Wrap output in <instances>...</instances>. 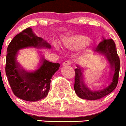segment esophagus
Returning <instances> with one entry per match:
<instances>
[{
  "mask_svg": "<svg viewBox=\"0 0 126 126\" xmlns=\"http://www.w3.org/2000/svg\"><path fill=\"white\" fill-rule=\"evenodd\" d=\"M70 65H72V63H71V62L68 61H66L63 63V66H69Z\"/></svg>",
  "mask_w": 126,
  "mask_h": 126,
  "instance_id": "esophagus-1",
  "label": "esophagus"
}]
</instances>
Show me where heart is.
Wrapping results in <instances>:
<instances>
[{"label":"heart","mask_w":126,"mask_h":126,"mask_svg":"<svg viewBox=\"0 0 126 126\" xmlns=\"http://www.w3.org/2000/svg\"><path fill=\"white\" fill-rule=\"evenodd\" d=\"M90 42L91 40L89 37L82 35H77L65 39L63 41V45L68 50L76 51L86 47ZM56 48H58V47H56ZM81 56L82 58H86L88 56V52H84Z\"/></svg>","instance_id":"heart-1"}]
</instances>
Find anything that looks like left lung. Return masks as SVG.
<instances>
[{
  "label": "left lung",
  "instance_id": "1",
  "mask_svg": "<svg viewBox=\"0 0 126 126\" xmlns=\"http://www.w3.org/2000/svg\"><path fill=\"white\" fill-rule=\"evenodd\" d=\"M95 52L99 53L107 58V60L110 63L111 68L114 71V74L112 76L111 81L108 86L100 90L92 91L84 84L82 68L79 65H77V68L75 70V77L74 89L77 95L79 98L86 100H98L104 97L111 93L116 88L118 82L120 61L117 53L115 43L113 40L103 38L102 40L95 49Z\"/></svg>",
  "mask_w": 126,
  "mask_h": 126
}]
</instances>
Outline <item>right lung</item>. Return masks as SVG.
<instances>
[{
  "label": "right lung",
  "mask_w": 126,
  "mask_h": 126,
  "mask_svg": "<svg viewBox=\"0 0 126 126\" xmlns=\"http://www.w3.org/2000/svg\"><path fill=\"white\" fill-rule=\"evenodd\" d=\"M29 47L51 48L50 45L36 36L28 27L13 38L7 48L5 73L13 94L19 99L36 102L47 96L50 89L51 78L60 67L59 63L48 61L42 57V65L34 72H27L17 62L19 49Z\"/></svg>",
  "instance_id": "1"
}]
</instances>
